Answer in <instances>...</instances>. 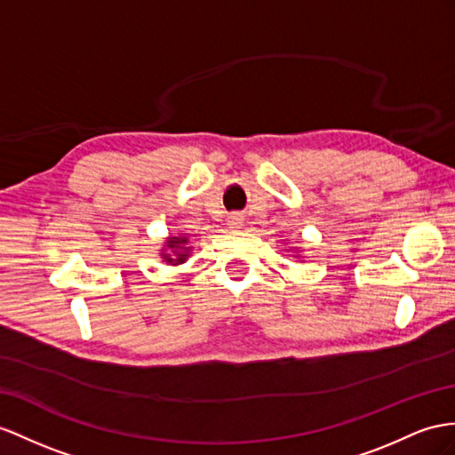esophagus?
Instances as JSON below:
<instances>
[{
	"mask_svg": "<svg viewBox=\"0 0 455 455\" xmlns=\"http://www.w3.org/2000/svg\"><path fill=\"white\" fill-rule=\"evenodd\" d=\"M242 225H243V219H242V215L235 213V215H230V217H228V228H230V230H240V228H242Z\"/></svg>",
	"mask_w": 455,
	"mask_h": 455,
	"instance_id": "obj_1",
	"label": "esophagus"
}]
</instances>
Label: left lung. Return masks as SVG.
Here are the masks:
<instances>
[{
    "label": "left lung",
    "instance_id": "left-lung-1",
    "mask_svg": "<svg viewBox=\"0 0 455 455\" xmlns=\"http://www.w3.org/2000/svg\"><path fill=\"white\" fill-rule=\"evenodd\" d=\"M298 253H299V250H298V248H296V251H294V255H292V258H296V259H299V255H298Z\"/></svg>",
    "mask_w": 455,
    "mask_h": 455
}]
</instances>
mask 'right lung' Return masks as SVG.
<instances>
[{
	"label": "right lung",
	"instance_id": "right-lung-1",
	"mask_svg": "<svg viewBox=\"0 0 455 455\" xmlns=\"http://www.w3.org/2000/svg\"><path fill=\"white\" fill-rule=\"evenodd\" d=\"M161 251V259L165 261L167 265H182L186 259H188V255L192 251L190 246V238L186 235H174V236H167L165 243H163Z\"/></svg>",
	"mask_w": 455,
	"mask_h": 455
}]
</instances>
